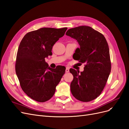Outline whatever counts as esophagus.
Instances as JSON below:
<instances>
[{
  "instance_id": "34e87169",
  "label": "esophagus",
  "mask_w": 129,
  "mask_h": 129,
  "mask_svg": "<svg viewBox=\"0 0 129 129\" xmlns=\"http://www.w3.org/2000/svg\"><path fill=\"white\" fill-rule=\"evenodd\" d=\"M69 72V69L68 67H67L66 69V73H68Z\"/></svg>"
}]
</instances>
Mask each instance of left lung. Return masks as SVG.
Returning a JSON list of instances; mask_svg holds the SVG:
<instances>
[{
  "mask_svg": "<svg viewBox=\"0 0 129 129\" xmlns=\"http://www.w3.org/2000/svg\"><path fill=\"white\" fill-rule=\"evenodd\" d=\"M66 34L79 43L80 48L76 49L73 56L85 64L82 72L69 70L74 77L71 84L72 93L78 100L89 102L100 96L110 75L111 66L108 42L102 33L87 26L69 29Z\"/></svg>",
  "mask_w": 129,
  "mask_h": 129,
  "instance_id": "left-lung-1",
  "label": "left lung"
}]
</instances>
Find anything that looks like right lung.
Wrapping results in <instances>:
<instances>
[{
	"label": "right lung",
	"mask_w": 129,
	"mask_h": 129,
	"mask_svg": "<svg viewBox=\"0 0 129 129\" xmlns=\"http://www.w3.org/2000/svg\"><path fill=\"white\" fill-rule=\"evenodd\" d=\"M67 29L45 27L33 30L27 33L19 45L15 72L22 90L37 102L52 98L65 73L64 66L50 68L45 58L52 55L53 46Z\"/></svg>",
	"instance_id": "right-lung-1"
}]
</instances>
